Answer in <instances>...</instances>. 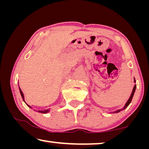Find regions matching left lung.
Segmentation results:
<instances>
[{
  "label": "left lung",
  "instance_id": "left-lung-1",
  "mask_svg": "<svg viewBox=\"0 0 149 149\" xmlns=\"http://www.w3.org/2000/svg\"><path fill=\"white\" fill-rule=\"evenodd\" d=\"M135 82H136V81H135V79L134 78V83H135ZM136 87V84H134V87H133V91H132V93H131V95H130V97H129V99L128 100V101H127V103H125V105H124V107H123L122 109H118V110H117V111H115L111 112V113H119V112H120V111H123V110H125V109H126L127 107H128L130 103H131V102L132 99H133V97L134 93V92H135Z\"/></svg>",
  "mask_w": 149,
  "mask_h": 149
}]
</instances>
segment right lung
I'll return each instance as SVG.
<instances>
[{"label": "right lung", "instance_id": "1", "mask_svg": "<svg viewBox=\"0 0 149 149\" xmlns=\"http://www.w3.org/2000/svg\"><path fill=\"white\" fill-rule=\"evenodd\" d=\"M18 87H19V85H18ZM19 90H20V95H21V96H22V100H23V101H24L25 102V100H24V94H23V93H22V90H21L20 89V87H19ZM25 103L27 105H28V107H29L30 108H31V109H32V107H31V106H30L29 105H28L25 102ZM49 109H45V110H42V111H40V110H38V111H38V112H39V113H48V112H49Z\"/></svg>", "mask_w": 149, "mask_h": 149}]
</instances>
